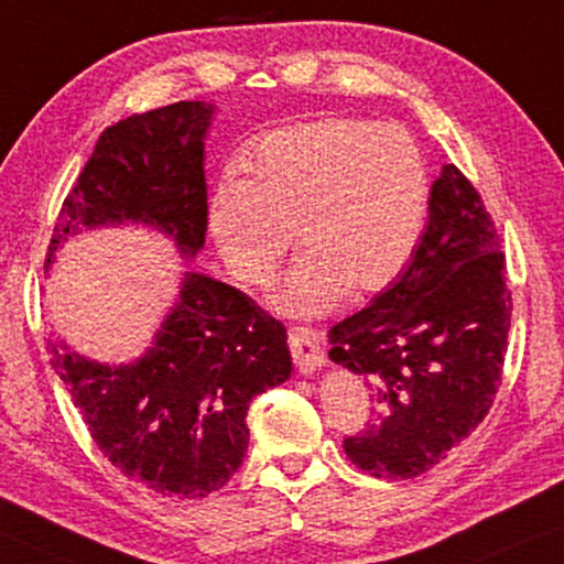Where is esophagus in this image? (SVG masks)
Instances as JSON below:
<instances>
[{
	"instance_id": "esophagus-1",
	"label": "esophagus",
	"mask_w": 564,
	"mask_h": 564,
	"mask_svg": "<svg viewBox=\"0 0 564 564\" xmlns=\"http://www.w3.org/2000/svg\"><path fill=\"white\" fill-rule=\"evenodd\" d=\"M289 345L293 362H296L299 372L304 376H312V372L322 370L327 365V355H324L322 347V335L316 329L306 327H293L289 329Z\"/></svg>"
}]
</instances>
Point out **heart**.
I'll return each instance as SVG.
<instances>
[{
    "instance_id": "heart-1",
    "label": "heart",
    "mask_w": 564,
    "mask_h": 564,
    "mask_svg": "<svg viewBox=\"0 0 564 564\" xmlns=\"http://www.w3.org/2000/svg\"><path fill=\"white\" fill-rule=\"evenodd\" d=\"M248 181L225 176L209 232L237 279L268 289L293 242L304 248L275 285V312L329 314L347 291L391 285L422 240L430 171L401 124L332 117L265 134L245 158Z\"/></svg>"
}]
</instances>
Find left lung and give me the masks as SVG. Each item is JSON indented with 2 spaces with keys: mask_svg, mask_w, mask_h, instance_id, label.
Wrapping results in <instances>:
<instances>
[{
  "mask_svg": "<svg viewBox=\"0 0 564 564\" xmlns=\"http://www.w3.org/2000/svg\"><path fill=\"white\" fill-rule=\"evenodd\" d=\"M496 227L455 165H442L411 263L386 293L329 329L332 362L376 403L345 452L376 478L430 470L486 419L501 380L511 293Z\"/></svg>",
  "mask_w": 564,
  "mask_h": 564,
  "instance_id": "1",
  "label": "left lung"
}]
</instances>
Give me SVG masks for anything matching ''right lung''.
Segmentation results:
<instances>
[{"label": "right lung", "instance_id": "obj_1", "mask_svg": "<svg viewBox=\"0 0 564 564\" xmlns=\"http://www.w3.org/2000/svg\"><path fill=\"white\" fill-rule=\"evenodd\" d=\"M214 112L209 101H176L107 127L61 206L45 273L68 240L105 227L155 229L186 263L199 256ZM285 339L242 291L186 268L138 358L101 362L58 337L51 362L117 470L155 494L204 498L242 465L250 401L291 378Z\"/></svg>", "mask_w": 564, "mask_h": 564}]
</instances>
